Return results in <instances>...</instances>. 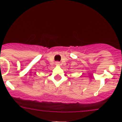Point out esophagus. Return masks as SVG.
Returning a JSON list of instances; mask_svg holds the SVG:
<instances>
[{
  "instance_id": "obj_1",
  "label": "esophagus",
  "mask_w": 122,
  "mask_h": 122,
  "mask_svg": "<svg viewBox=\"0 0 122 122\" xmlns=\"http://www.w3.org/2000/svg\"><path fill=\"white\" fill-rule=\"evenodd\" d=\"M56 65H59V62H57L56 63Z\"/></svg>"
}]
</instances>
